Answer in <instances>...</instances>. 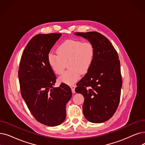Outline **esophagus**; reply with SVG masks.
Here are the masks:
<instances>
[{"label":"esophagus","mask_w":145,"mask_h":145,"mask_svg":"<svg viewBox=\"0 0 145 145\" xmlns=\"http://www.w3.org/2000/svg\"><path fill=\"white\" fill-rule=\"evenodd\" d=\"M71 89H72V92L73 93H75V88H76V85H71Z\"/></svg>","instance_id":"obj_1"}]
</instances>
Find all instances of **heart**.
I'll return each mask as SVG.
<instances>
[{"label":"heart","mask_w":145,"mask_h":145,"mask_svg":"<svg viewBox=\"0 0 145 145\" xmlns=\"http://www.w3.org/2000/svg\"><path fill=\"white\" fill-rule=\"evenodd\" d=\"M57 53L50 52L48 63L52 70L57 74L64 72L67 61V71L59 78L62 82L73 84L79 79L80 73H86L91 68L95 57V48L89 42L69 40L61 43L57 50Z\"/></svg>","instance_id":"heart-1"}]
</instances>
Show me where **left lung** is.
<instances>
[{"label":"left lung","instance_id":"1","mask_svg":"<svg viewBox=\"0 0 145 145\" xmlns=\"http://www.w3.org/2000/svg\"><path fill=\"white\" fill-rule=\"evenodd\" d=\"M89 41L95 48L92 65L77 83L75 92L84 97L85 117L93 123L108 120L120 102L122 79L120 63L114 47L108 39L97 32L76 33Z\"/></svg>","mask_w":145,"mask_h":145}]
</instances>
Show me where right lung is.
I'll list each match as a JSON object with an SVG mask.
<instances>
[{
	"label": "right lung",
	"mask_w": 145,
	"mask_h": 145,
	"mask_svg": "<svg viewBox=\"0 0 145 145\" xmlns=\"http://www.w3.org/2000/svg\"><path fill=\"white\" fill-rule=\"evenodd\" d=\"M61 34H38L31 39L22 53L18 71L21 95L37 120L48 126L59 125L66 117V105L71 88L62 83L54 88L56 77L47 56Z\"/></svg>",
	"instance_id": "add662e5"
}]
</instances>
